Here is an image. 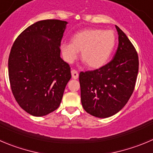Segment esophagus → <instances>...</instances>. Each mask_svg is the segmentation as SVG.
Returning <instances> with one entry per match:
<instances>
[{
	"mask_svg": "<svg viewBox=\"0 0 153 153\" xmlns=\"http://www.w3.org/2000/svg\"><path fill=\"white\" fill-rule=\"evenodd\" d=\"M71 75H72V78L74 79H78V77H79V74L75 70H72L71 71Z\"/></svg>",
	"mask_w": 153,
	"mask_h": 153,
	"instance_id": "1",
	"label": "esophagus"
}]
</instances>
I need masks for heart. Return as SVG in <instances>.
<instances>
[{
    "label": "heart",
    "mask_w": 153,
    "mask_h": 153,
    "mask_svg": "<svg viewBox=\"0 0 153 153\" xmlns=\"http://www.w3.org/2000/svg\"><path fill=\"white\" fill-rule=\"evenodd\" d=\"M116 43V37L111 30L90 28L76 33L71 43L63 42L60 49L64 60L72 64L81 51V59L88 68L97 69L109 60Z\"/></svg>",
    "instance_id": "1"
}]
</instances>
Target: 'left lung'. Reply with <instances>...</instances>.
<instances>
[{
    "label": "left lung",
    "instance_id": "left-lung-1",
    "mask_svg": "<svg viewBox=\"0 0 153 153\" xmlns=\"http://www.w3.org/2000/svg\"><path fill=\"white\" fill-rule=\"evenodd\" d=\"M116 28L119 45L113 59L99 69L79 74L82 107L97 118L110 117L125 107L137 76V53L124 32Z\"/></svg>",
    "mask_w": 153,
    "mask_h": 153
}]
</instances>
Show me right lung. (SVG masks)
Instances as JSON below:
<instances>
[{
	"instance_id": "add662e5",
	"label": "right lung",
	"mask_w": 153,
	"mask_h": 153,
	"mask_svg": "<svg viewBox=\"0 0 153 153\" xmlns=\"http://www.w3.org/2000/svg\"><path fill=\"white\" fill-rule=\"evenodd\" d=\"M67 25L57 19L37 22L22 32L10 51L8 71L13 94L32 116L56 110L71 78L69 65L60 56Z\"/></svg>"
}]
</instances>
